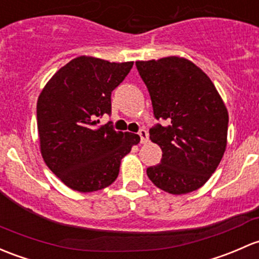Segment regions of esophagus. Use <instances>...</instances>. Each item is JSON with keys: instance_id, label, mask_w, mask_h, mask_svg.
<instances>
[{"instance_id": "1", "label": "esophagus", "mask_w": 259, "mask_h": 259, "mask_svg": "<svg viewBox=\"0 0 259 259\" xmlns=\"http://www.w3.org/2000/svg\"><path fill=\"white\" fill-rule=\"evenodd\" d=\"M139 137H140V143L141 144L149 143V133L146 132V130L141 129L140 132H139Z\"/></svg>"}]
</instances>
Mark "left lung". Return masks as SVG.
Segmentation results:
<instances>
[{"mask_svg":"<svg viewBox=\"0 0 259 259\" xmlns=\"http://www.w3.org/2000/svg\"><path fill=\"white\" fill-rule=\"evenodd\" d=\"M135 64L150 93L155 118L167 120L166 126L150 129L162 159L146 174L168 194L195 191L207 182L225 154L227 108L208 75L189 59L171 56Z\"/></svg>","mask_w":259,"mask_h":259,"instance_id":"left-lung-1","label":"left lung"}]
</instances>
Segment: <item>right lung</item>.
I'll list each match as a JSON object with an SVG mask.
<instances>
[{"label":"right lung","instance_id":"1","mask_svg":"<svg viewBox=\"0 0 259 259\" xmlns=\"http://www.w3.org/2000/svg\"><path fill=\"white\" fill-rule=\"evenodd\" d=\"M133 64L77 57L54 73L38 97L40 154L52 172L74 191L93 192L113 184L121 159L140 143L139 135L98 125L110 113L111 92Z\"/></svg>","mask_w":259,"mask_h":259}]
</instances>
